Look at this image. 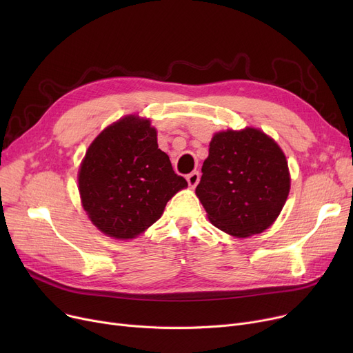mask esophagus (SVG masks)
Wrapping results in <instances>:
<instances>
[{
	"instance_id": "34e87169",
	"label": "esophagus",
	"mask_w": 353,
	"mask_h": 353,
	"mask_svg": "<svg viewBox=\"0 0 353 353\" xmlns=\"http://www.w3.org/2000/svg\"><path fill=\"white\" fill-rule=\"evenodd\" d=\"M186 180H188V183H189V186L196 188V186H197V183H199V180H200V174H199V172H192L190 174H188V176H186Z\"/></svg>"
}]
</instances>
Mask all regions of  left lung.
Wrapping results in <instances>:
<instances>
[{"mask_svg": "<svg viewBox=\"0 0 353 353\" xmlns=\"http://www.w3.org/2000/svg\"><path fill=\"white\" fill-rule=\"evenodd\" d=\"M196 194L217 229L234 237L266 230L290 190L288 161L277 143L257 128L213 136Z\"/></svg>", "mask_w": 353, "mask_h": 353, "instance_id": "obj_1", "label": "left lung"}]
</instances>
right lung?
I'll use <instances>...</instances> for the list:
<instances>
[{
    "instance_id": "1",
    "label": "right lung",
    "mask_w": 353,
    "mask_h": 353,
    "mask_svg": "<svg viewBox=\"0 0 353 353\" xmlns=\"http://www.w3.org/2000/svg\"><path fill=\"white\" fill-rule=\"evenodd\" d=\"M188 181L176 174L157 144L150 120L127 116L104 128L88 147L79 190L90 220L104 234L134 239L160 219Z\"/></svg>"
}]
</instances>
